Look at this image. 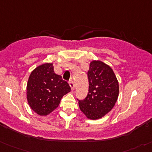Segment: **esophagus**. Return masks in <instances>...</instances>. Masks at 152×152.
<instances>
[{
    "label": "esophagus",
    "instance_id": "1",
    "mask_svg": "<svg viewBox=\"0 0 152 152\" xmlns=\"http://www.w3.org/2000/svg\"><path fill=\"white\" fill-rule=\"evenodd\" d=\"M69 84L70 88H71L72 91H74L75 89V86H74V83H73V80H69Z\"/></svg>",
    "mask_w": 152,
    "mask_h": 152
}]
</instances>
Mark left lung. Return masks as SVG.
Instances as JSON below:
<instances>
[{"mask_svg": "<svg viewBox=\"0 0 152 152\" xmlns=\"http://www.w3.org/2000/svg\"><path fill=\"white\" fill-rule=\"evenodd\" d=\"M88 92L79 100V108L88 118L99 119L111 111L118 97V83L112 68L100 61L91 62L88 71Z\"/></svg>", "mask_w": 152, "mask_h": 152, "instance_id": "obj_1", "label": "left lung"}]
</instances>
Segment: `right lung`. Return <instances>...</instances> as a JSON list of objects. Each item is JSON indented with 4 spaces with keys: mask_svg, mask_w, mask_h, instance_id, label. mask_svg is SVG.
Instances as JSON below:
<instances>
[{
    "mask_svg": "<svg viewBox=\"0 0 152 152\" xmlns=\"http://www.w3.org/2000/svg\"><path fill=\"white\" fill-rule=\"evenodd\" d=\"M70 87L61 76L55 73L52 64L37 66L27 84V99L31 108L39 115H47L58 106Z\"/></svg>",
    "mask_w": 152,
    "mask_h": 152,
    "instance_id": "add662e5",
    "label": "right lung"
}]
</instances>
